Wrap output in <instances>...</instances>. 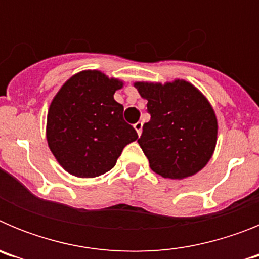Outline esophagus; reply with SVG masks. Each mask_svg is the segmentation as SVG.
Here are the masks:
<instances>
[{"label": "esophagus", "instance_id": "esophagus-1", "mask_svg": "<svg viewBox=\"0 0 259 259\" xmlns=\"http://www.w3.org/2000/svg\"><path fill=\"white\" fill-rule=\"evenodd\" d=\"M134 127H135V130H136L137 135H139V136H140L141 132H143V122H137V123H135Z\"/></svg>", "mask_w": 259, "mask_h": 259}]
</instances>
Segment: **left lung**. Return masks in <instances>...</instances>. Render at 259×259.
I'll return each instance as SVG.
<instances>
[{
  "mask_svg": "<svg viewBox=\"0 0 259 259\" xmlns=\"http://www.w3.org/2000/svg\"><path fill=\"white\" fill-rule=\"evenodd\" d=\"M145 98L150 120L137 140L155 174L184 179L210 161L218 135V122L206 97L191 83H135Z\"/></svg>",
  "mask_w": 259,
  "mask_h": 259,
  "instance_id": "left-lung-1",
  "label": "left lung"
}]
</instances>
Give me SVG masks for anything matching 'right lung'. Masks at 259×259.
I'll return each mask as SVG.
<instances>
[{"label":"right lung","instance_id":"right-lung-1","mask_svg":"<svg viewBox=\"0 0 259 259\" xmlns=\"http://www.w3.org/2000/svg\"><path fill=\"white\" fill-rule=\"evenodd\" d=\"M123 81L101 71L74 75L53 98L48 111L47 140L68 174L96 178L111 170L137 132L123 119V105L114 100Z\"/></svg>","mask_w":259,"mask_h":259}]
</instances>
